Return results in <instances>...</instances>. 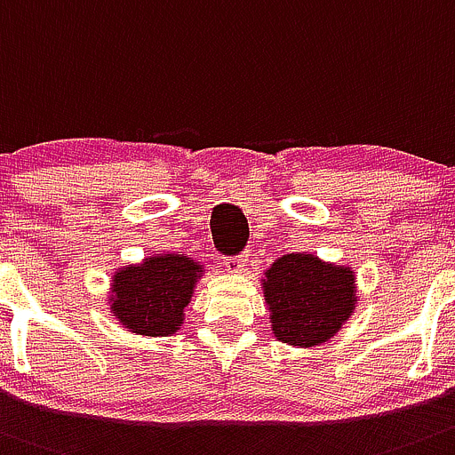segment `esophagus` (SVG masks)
<instances>
[{
	"mask_svg": "<svg viewBox=\"0 0 455 455\" xmlns=\"http://www.w3.org/2000/svg\"><path fill=\"white\" fill-rule=\"evenodd\" d=\"M244 263H247V256H233L224 260V267L231 274H240L244 269Z\"/></svg>",
	"mask_w": 455,
	"mask_h": 455,
	"instance_id": "34e87169",
	"label": "esophagus"
}]
</instances>
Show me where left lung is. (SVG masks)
<instances>
[{"mask_svg": "<svg viewBox=\"0 0 455 455\" xmlns=\"http://www.w3.org/2000/svg\"><path fill=\"white\" fill-rule=\"evenodd\" d=\"M260 285L274 338L297 349L333 338L358 304L354 269L308 251L276 258Z\"/></svg>", "mask_w": 455, "mask_h": 455, "instance_id": "8db88e82", "label": "left lung"}]
</instances>
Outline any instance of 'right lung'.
<instances>
[{"label": "right lung", "mask_w": 455, "mask_h": 455, "mask_svg": "<svg viewBox=\"0 0 455 455\" xmlns=\"http://www.w3.org/2000/svg\"><path fill=\"white\" fill-rule=\"evenodd\" d=\"M204 265L186 253L163 251L113 272L108 306L122 329L145 338L177 333L186 319Z\"/></svg>", "instance_id": "obj_1"}]
</instances>
